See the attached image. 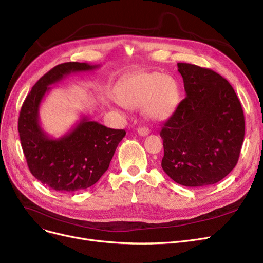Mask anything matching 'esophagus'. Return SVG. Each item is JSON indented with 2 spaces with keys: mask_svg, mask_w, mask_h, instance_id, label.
<instances>
[{
  "mask_svg": "<svg viewBox=\"0 0 263 263\" xmlns=\"http://www.w3.org/2000/svg\"><path fill=\"white\" fill-rule=\"evenodd\" d=\"M138 133L141 137H146V135L149 134V129L146 128V126H140V128H138Z\"/></svg>",
  "mask_w": 263,
  "mask_h": 263,
  "instance_id": "obj_1",
  "label": "esophagus"
}]
</instances>
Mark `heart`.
Wrapping results in <instances>:
<instances>
[{
  "label": "heart",
  "instance_id": "b5f03b06",
  "mask_svg": "<svg viewBox=\"0 0 263 263\" xmlns=\"http://www.w3.org/2000/svg\"><path fill=\"white\" fill-rule=\"evenodd\" d=\"M179 86L172 77L160 72H140L121 81L116 99L125 108H142L151 120L167 119L179 103Z\"/></svg>",
  "mask_w": 263,
  "mask_h": 263
}]
</instances>
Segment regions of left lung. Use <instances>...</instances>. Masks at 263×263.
Segmentation results:
<instances>
[{
  "label": "left lung",
  "instance_id": "left-lung-1",
  "mask_svg": "<svg viewBox=\"0 0 263 263\" xmlns=\"http://www.w3.org/2000/svg\"><path fill=\"white\" fill-rule=\"evenodd\" d=\"M178 71L186 97L161 126V167L181 185H211L236 166L244 112L234 89L219 73L186 63H178Z\"/></svg>",
  "mask_w": 263,
  "mask_h": 263
}]
</instances>
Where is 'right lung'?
<instances>
[{
    "instance_id": "1",
    "label": "right lung",
    "mask_w": 263,
    "mask_h": 263,
    "mask_svg": "<svg viewBox=\"0 0 263 263\" xmlns=\"http://www.w3.org/2000/svg\"><path fill=\"white\" fill-rule=\"evenodd\" d=\"M99 65L64 63L46 72L33 85L22 106L18 132L22 147L32 176L45 186L73 193L90 187L108 169L115 151L124 138V130H116L83 117L74 128L60 139L42 130L39 108L50 85L67 74L92 71Z\"/></svg>"
}]
</instances>
